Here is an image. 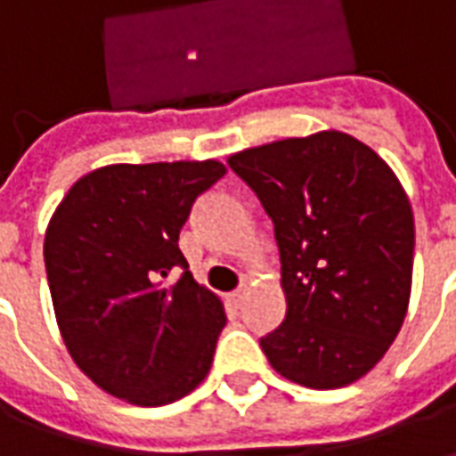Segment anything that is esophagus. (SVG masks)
<instances>
[{
	"label": "esophagus",
	"mask_w": 456,
	"mask_h": 456,
	"mask_svg": "<svg viewBox=\"0 0 456 456\" xmlns=\"http://www.w3.org/2000/svg\"><path fill=\"white\" fill-rule=\"evenodd\" d=\"M244 296H247V288H239L234 293H229V303L239 307L241 305V300H244Z\"/></svg>",
	"instance_id": "obj_1"
}]
</instances>
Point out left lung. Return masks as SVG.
<instances>
[{
  "label": "left lung",
  "mask_w": 456,
  "mask_h": 456,
  "mask_svg": "<svg viewBox=\"0 0 456 456\" xmlns=\"http://www.w3.org/2000/svg\"><path fill=\"white\" fill-rule=\"evenodd\" d=\"M273 222L286 320L261 337L283 379L327 391L369 373L408 313L415 222L388 163L342 131L229 156Z\"/></svg>",
  "instance_id": "8db88e82"
}]
</instances>
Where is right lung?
<instances>
[{
  "label": "right lung",
  "instance_id": "add662e5",
  "mask_svg": "<svg viewBox=\"0 0 456 456\" xmlns=\"http://www.w3.org/2000/svg\"><path fill=\"white\" fill-rule=\"evenodd\" d=\"M224 173L219 160L104 166L77 180L48 222L58 330L77 369L114 398L166 405L208 376L227 315L192 278L178 237ZM175 267L183 276L168 284Z\"/></svg>",
  "mask_w": 456,
  "mask_h": 456
}]
</instances>
